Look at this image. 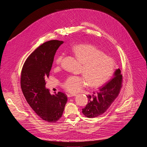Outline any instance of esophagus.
Returning <instances> with one entry per match:
<instances>
[{
  "label": "esophagus",
  "instance_id": "esophagus-1",
  "mask_svg": "<svg viewBox=\"0 0 147 147\" xmlns=\"http://www.w3.org/2000/svg\"><path fill=\"white\" fill-rule=\"evenodd\" d=\"M67 95L68 97H71V96H76V94H67Z\"/></svg>",
  "mask_w": 147,
  "mask_h": 147
}]
</instances>
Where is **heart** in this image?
<instances>
[{"label": "heart", "mask_w": 147, "mask_h": 147, "mask_svg": "<svg viewBox=\"0 0 147 147\" xmlns=\"http://www.w3.org/2000/svg\"><path fill=\"white\" fill-rule=\"evenodd\" d=\"M73 52L81 63L82 76H70L63 82V87L70 92H76L88 84L91 87H98L106 83L115 70L113 59L96 47L91 45H78L73 48ZM63 55H59L56 63L60 65Z\"/></svg>", "instance_id": "b5f03b06"}]
</instances>
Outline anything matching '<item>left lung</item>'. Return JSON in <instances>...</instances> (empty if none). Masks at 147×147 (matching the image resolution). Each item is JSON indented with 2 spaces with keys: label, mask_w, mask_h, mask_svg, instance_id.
Masks as SVG:
<instances>
[{
  "label": "left lung",
  "mask_w": 147,
  "mask_h": 147,
  "mask_svg": "<svg viewBox=\"0 0 147 147\" xmlns=\"http://www.w3.org/2000/svg\"><path fill=\"white\" fill-rule=\"evenodd\" d=\"M122 75L119 69L116 70L113 77L104 86L88 95V103L82 109V113L88 118L99 116L105 112L118 96L121 87Z\"/></svg>",
  "instance_id": "1"
}]
</instances>
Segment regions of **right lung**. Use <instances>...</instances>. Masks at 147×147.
<instances>
[{"label": "right lung", "mask_w": 147, "mask_h": 147, "mask_svg": "<svg viewBox=\"0 0 147 147\" xmlns=\"http://www.w3.org/2000/svg\"><path fill=\"white\" fill-rule=\"evenodd\" d=\"M63 42L52 40L40 45L26 60L21 75V87L29 105L40 118L51 123L61 117L67 100L64 93L51 95L45 87L55 53Z\"/></svg>", "instance_id": "add662e5"}]
</instances>
